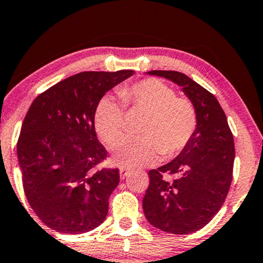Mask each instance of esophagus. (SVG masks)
Returning a JSON list of instances; mask_svg holds the SVG:
<instances>
[{
	"label": "esophagus",
	"mask_w": 263,
	"mask_h": 263,
	"mask_svg": "<svg viewBox=\"0 0 263 263\" xmlns=\"http://www.w3.org/2000/svg\"><path fill=\"white\" fill-rule=\"evenodd\" d=\"M129 172H131V169H128V167L126 166H120V178L121 179H125L126 176L128 175Z\"/></svg>",
	"instance_id": "1"
}]
</instances>
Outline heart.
<instances>
[{"label": "heart", "instance_id": "obj_1", "mask_svg": "<svg viewBox=\"0 0 263 263\" xmlns=\"http://www.w3.org/2000/svg\"><path fill=\"white\" fill-rule=\"evenodd\" d=\"M119 96L126 107L145 110L141 136L126 135L112 145L115 159L129 167L156 163L160 154L174 157L187 147L197 131L198 115L189 98L178 97L173 87L158 78L126 84ZM125 107L105 96L97 104L94 127L99 137L111 143L125 125Z\"/></svg>", "mask_w": 263, "mask_h": 263}]
</instances>
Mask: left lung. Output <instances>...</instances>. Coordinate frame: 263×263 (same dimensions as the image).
<instances>
[{"label":"left lung","instance_id":"1","mask_svg":"<svg viewBox=\"0 0 263 263\" xmlns=\"http://www.w3.org/2000/svg\"><path fill=\"white\" fill-rule=\"evenodd\" d=\"M181 85L195 104L197 131L175 159L149 170L143 197L144 216L152 226L172 234H189L207 226L220 210L233 180L234 138L217 98L186 74L149 71Z\"/></svg>","mask_w":263,"mask_h":263}]
</instances>
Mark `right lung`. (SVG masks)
Listing matches in <instances>:
<instances>
[{
	"label": "right lung",
	"instance_id": "right-lung-1",
	"mask_svg": "<svg viewBox=\"0 0 263 263\" xmlns=\"http://www.w3.org/2000/svg\"><path fill=\"white\" fill-rule=\"evenodd\" d=\"M135 74L81 72L39 94L17 142L25 197L52 230L82 234L99 227L119 185L118 167H101L107 152L94 127L97 104L107 90Z\"/></svg>",
	"mask_w": 263,
	"mask_h": 263
}]
</instances>
